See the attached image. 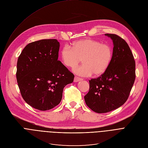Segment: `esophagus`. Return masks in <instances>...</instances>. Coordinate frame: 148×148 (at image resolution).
Here are the masks:
<instances>
[{
	"mask_svg": "<svg viewBox=\"0 0 148 148\" xmlns=\"http://www.w3.org/2000/svg\"><path fill=\"white\" fill-rule=\"evenodd\" d=\"M83 80L82 78H80V77H77V76H75L74 79V82H78L81 81V80Z\"/></svg>",
	"mask_w": 148,
	"mask_h": 148,
	"instance_id": "34e87169",
	"label": "esophagus"
}]
</instances>
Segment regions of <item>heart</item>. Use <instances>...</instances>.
Here are the masks:
<instances>
[{
	"label": "heart",
	"instance_id": "obj_1",
	"mask_svg": "<svg viewBox=\"0 0 148 148\" xmlns=\"http://www.w3.org/2000/svg\"><path fill=\"white\" fill-rule=\"evenodd\" d=\"M112 55V49L110 45L93 39L75 42L72 47L65 46L61 51L62 62L67 67L76 66L82 59L83 64L73 70L75 74L82 77L104 74L110 65Z\"/></svg>",
	"mask_w": 148,
	"mask_h": 148
}]
</instances>
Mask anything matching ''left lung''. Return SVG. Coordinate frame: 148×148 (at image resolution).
<instances>
[{
	"instance_id": "left-lung-1",
	"label": "left lung",
	"mask_w": 148,
	"mask_h": 148,
	"mask_svg": "<svg viewBox=\"0 0 148 148\" xmlns=\"http://www.w3.org/2000/svg\"><path fill=\"white\" fill-rule=\"evenodd\" d=\"M113 42L112 61L106 71L89 80L84 96L87 106L95 112L106 113L122 106L127 100L135 78V61L129 45L114 34H105Z\"/></svg>"
}]
</instances>
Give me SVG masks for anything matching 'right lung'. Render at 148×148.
<instances>
[{"mask_svg": "<svg viewBox=\"0 0 148 148\" xmlns=\"http://www.w3.org/2000/svg\"><path fill=\"white\" fill-rule=\"evenodd\" d=\"M60 42L43 39L28 44L19 56L16 73L24 100L35 109H52L62 100L65 86L74 75L58 60Z\"/></svg>", "mask_w": 148, "mask_h": 148, "instance_id": "1", "label": "right lung"}]
</instances>
